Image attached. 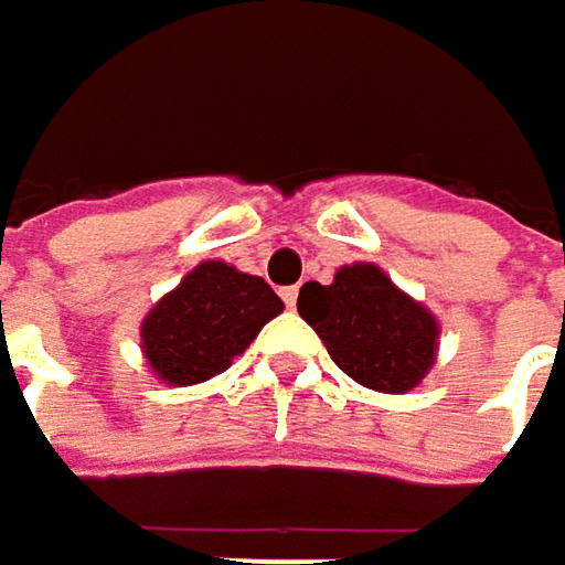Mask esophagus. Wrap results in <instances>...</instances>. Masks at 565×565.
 Listing matches in <instances>:
<instances>
[{"label": "esophagus", "mask_w": 565, "mask_h": 565, "mask_svg": "<svg viewBox=\"0 0 565 565\" xmlns=\"http://www.w3.org/2000/svg\"><path fill=\"white\" fill-rule=\"evenodd\" d=\"M281 297H284V303H287V307H290V310H294V307H297V287H284V290H281Z\"/></svg>", "instance_id": "esophagus-1"}]
</instances>
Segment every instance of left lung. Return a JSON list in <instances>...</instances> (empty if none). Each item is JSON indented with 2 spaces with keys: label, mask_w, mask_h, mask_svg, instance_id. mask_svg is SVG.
Masks as SVG:
<instances>
[{
  "label": "left lung",
  "mask_w": 565,
  "mask_h": 565,
  "mask_svg": "<svg viewBox=\"0 0 565 565\" xmlns=\"http://www.w3.org/2000/svg\"><path fill=\"white\" fill-rule=\"evenodd\" d=\"M297 310L317 330L330 360L366 390L412 393L435 366V313L395 287L380 265L356 262L343 265L333 284L307 281Z\"/></svg>",
  "instance_id": "1"
}]
</instances>
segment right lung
Returning <instances> with one entry per match:
<instances>
[{
	"label": "right lung",
	"mask_w": 565,
	"mask_h": 565,
	"mask_svg": "<svg viewBox=\"0 0 565 565\" xmlns=\"http://www.w3.org/2000/svg\"><path fill=\"white\" fill-rule=\"evenodd\" d=\"M281 310L284 300L265 278L202 262L143 317V360L167 386L205 383L225 373Z\"/></svg>",
	"instance_id": "add662e5"
}]
</instances>
